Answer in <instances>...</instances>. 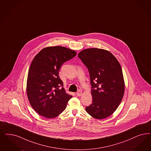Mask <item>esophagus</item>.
I'll list each match as a JSON object with an SVG mask.
<instances>
[{
	"mask_svg": "<svg viewBox=\"0 0 151 151\" xmlns=\"http://www.w3.org/2000/svg\"><path fill=\"white\" fill-rule=\"evenodd\" d=\"M82 95V92L81 91H78V92H77V95L78 96H81Z\"/></svg>",
	"mask_w": 151,
	"mask_h": 151,
	"instance_id": "34e87169",
	"label": "esophagus"
}]
</instances>
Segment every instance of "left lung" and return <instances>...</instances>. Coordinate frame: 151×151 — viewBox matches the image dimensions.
<instances>
[{
    "label": "left lung",
    "mask_w": 151,
    "mask_h": 151,
    "mask_svg": "<svg viewBox=\"0 0 151 151\" xmlns=\"http://www.w3.org/2000/svg\"><path fill=\"white\" fill-rule=\"evenodd\" d=\"M78 58L89 72L92 103L86 107L91 116L102 119L112 114L123 99L124 81L121 66L108 51L97 48L81 51Z\"/></svg>",
    "instance_id": "left-lung-1"
}]
</instances>
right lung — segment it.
Segmentation results:
<instances>
[{"label":"right lung","mask_w":151,"mask_h":151,"mask_svg":"<svg viewBox=\"0 0 151 151\" xmlns=\"http://www.w3.org/2000/svg\"><path fill=\"white\" fill-rule=\"evenodd\" d=\"M76 55L75 51L57 46L43 49L34 58L28 70L27 94L31 105L41 116H58L72 97L65 92L58 74L62 64Z\"/></svg>","instance_id":"right-lung-1"}]
</instances>
